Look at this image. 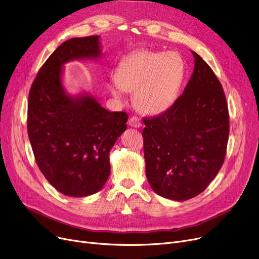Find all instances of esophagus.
<instances>
[{"label":"esophagus","mask_w":259,"mask_h":259,"mask_svg":"<svg viewBox=\"0 0 259 259\" xmlns=\"http://www.w3.org/2000/svg\"><path fill=\"white\" fill-rule=\"evenodd\" d=\"M129 125H130L131 127H133V128H140V127H142L143 122H142V120H141L140 118H138L137 116H132V117L129 119Z\"/></svg>","instance_id":"34e87169"}]
</instances>
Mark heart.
<instances>
[{"instance_id": "1", "label": "heart", "mask_w": 259, "mask_h": 259, "mask_svg": "<svg viewBox=\"0 0 259 259\" xmlns=\"http://www.w3.org/2000/svg\"><path fill=\"white\" fill-rule=\"evenodd\" d=\"M185 76L186 64L180 53L141 50L119 64L110 90L117 99L134 91V103L141 111L159 114L179 99Z\"/></svg>"}]
</instances>
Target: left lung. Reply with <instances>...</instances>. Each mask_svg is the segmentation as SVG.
<instances>
[{
    "label": "left lung",
    "mask_w": 259,
    "mask_h": 259,
    "mask_svg": "<svg viewBox=\"0 0 259 259\" xmlns=\"http://www.w3.org/2000/svg\"><path fill=\"white\" fill-rule=\"evenodd\" d=\"M181 97L166 112L145 118L146 175L153 191L184 201L200 194L221 170L229 138L222 84L198 54Z\"/></svg>",
    "instance_id": "8db88e82"
}]
</instances>
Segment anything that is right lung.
Listing matches in <instances>:
<instances>
[{
	"instance_id": "right-lung-1",
	"label": "right lung",
	"mask_w": 259,
	"mask_h": 259,
	"mask_svg": "<svg viewBox=\"0 0 259 259\" xmlns=\"http://www.w3.org/2000/svg\"><path fill=\"white\" fill-rule=\"evenodd\" d=\"M102 58L100 35L73 37L40 68L28 99L27 129L36 164L64 195L99 192L110 175L109 153L126 131V112H110L89 92L68 93L64 65Z\"/></svg>"
}]
</instances>
